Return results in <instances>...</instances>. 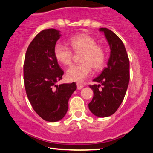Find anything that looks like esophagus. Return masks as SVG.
<instances>
[{
    "instance_id": "esophagus-1",
    "label": "esophagus",
    "mask_w": 153,
    "mask_h": 153,
    "mask_svg": "<svg viewBox=\"0 0 153 153\" xmlns=\"http://www.w3.org/2000/svg\"><path fill=\"white\" fill-rule=\"evenodd\" d=\"M76 87H77V89H82V88L84 87V85H82V84H81L79 83H77L76 84Z\"/></svg>"
}]
</instances>
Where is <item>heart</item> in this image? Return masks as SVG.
Here are the masks:
<instances>
[{"label":"heart","mask_w":153,"mask_h":153,"mask_svg":"<svg viewBox=\"0 0 153 153\" xmlns=\"http://www.w3.org/2000/svg\"><path fill=\"white\" fill-rule=\"evenodd\" d=\"M70 48L62 44H56L53 48L56 59L64 66L72 63L73 53H82L79 65H73L66 71V77L70 81L81 82L91 73V68L95 71L102 69L106 62L105 48L97 44L96 39L91 36L81 33L71 37L68 40Z\"/></svg>","instance_id":"heart-1"}]
</instances>
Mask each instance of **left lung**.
I'll use <instances>...</instances> for the list:
<instances>
[{
  "label": "left lung",
  "mask_w": 153,
  "mask_h": 153,
  "mask_svg": "<svg viewBox=\"0 0 153 153\" xmlns=\"http://www.w3.org/2000/svg\"><path fill=\"white\" fill-rule=\"evenodd\" d=\"M110 46V57L107 66L89 85L94 97L89 109L94 115L106 117L114 114L123 102L130 82V61L123 42L114 32L100 28Z\"/></svg>",
  "instance_id": "obj_1"
}]
</instances>
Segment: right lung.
<instances>
[{"label": "right lung", "instance_id": "right-lung-1", "mask_svg": "<svg viewBox=\"0 0 153 153\" xmlns=\"http://www.w3.org/2000/svg\"><path fill=\"white\" fill-rule=\"evenodd\" d=\"M59 30H41L30 43L23 64V82L30 105L38 115L48 122H56L65 116L69 100L76 89L75 82L57 85L64 71L53 54L60 38Z\"/></svg>", "mask_w": 153, "mask_h": 153}]
</instances>
